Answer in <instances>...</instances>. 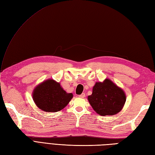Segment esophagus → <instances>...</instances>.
I'll return each mask as SVG.
<instances>
[{"label": "esophagus", "instance_id": "1", "mask_svg": "<svg viewBox=\"0 0 155 155\" xmlns=\"http://www.w3.org/2000/svg\"><path fill=\"white\" fill-rule=\"evenodd\" d=\"M85 97V93H82L81 95H79V97H80V98H84Z\"/></svg>", "mask_w": 155, "mask_h": 155}]
</instances>
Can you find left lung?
I'll return each instance as SVG.
<instances>
[{
	"label": "left lung",
	"instance_id": "8db88e82",
	"mask_svg": "<svg viewBox=\"0 0 155 155\" xmlns=\"http://www.w3.org/2000/svg\"><path fill=\"white\" fill-rule=\"evenodd\" d=\"M87 99L91 106L102 116H113L122 110L126 101L124 90L110 79L96 82Z\"/></svg>",
	"mask_w": 155,
	"mask_h": 155
}]
</instances>
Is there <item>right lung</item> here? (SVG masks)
Wrapping results in <instances>:
<instances>
[{"mask_svg":"<svg viewBox=\"0 0 155 155\" xmlns=\"http://www.w3.org/2000/svg\"><path fill=\"white\" fill-rule=\"evenodd\" d=\"M32 97L34 103L41 110L56 112L67 106L72 99L73 94L64 90L60 83L48 79L35 87Z\"/></svg>","mask_w":155,"mask_h":155,"instance_id":"1","label":"right lung"}]
</instances>
